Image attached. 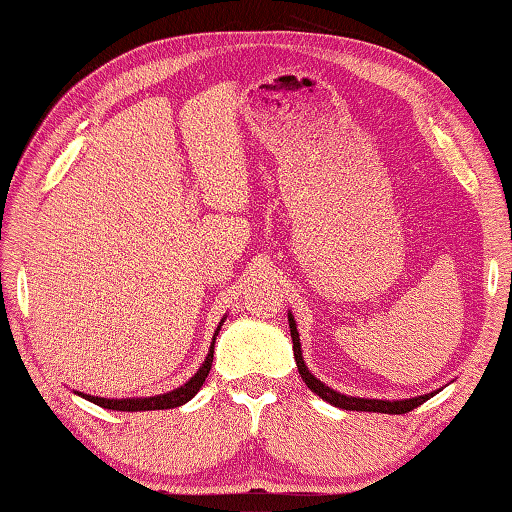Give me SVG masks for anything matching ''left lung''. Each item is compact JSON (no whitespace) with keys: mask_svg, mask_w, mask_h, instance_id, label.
I'll return each instance as SVG.
<instances>
[{"mask_svg":"<svg viewBox=\"0 0 512 512\" xmlns=\"http://www.w3.org/2000/svg\"><path fill=\"white\" fill-rule=\"evenodd\" d=\"M288 329H291V338H293V353H295V362L297 369H300V376L306 383V387L311 389L313 394H318L322 401H327L331 405L340 407V410H351V412H380V414H405L412 412L414 407L423 405L425 401H430L434 394H439V389L423 396H414V398H403V401H380V398H360V396H347L340 394L336 389H331L329 385H324L320 378H315L306 362L302 358V345H300V333H297V324L293 313L288 311Z\"/></svg>","mask_w":512,"mask_h":512,"instance_id":"1","label":"left lung"}]
</instances>
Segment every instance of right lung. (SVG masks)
<instances>
[{
	"label": "right lung",
	"mask_w": 512,
	"mask_h": 512,
	"mask_svg": "<svg viewBox=\"0 0 512 512\" xmlns=\"http://www.w3.org/2000/svg\"><path fill=\"white\" fill-rule=\"evenodd\" d=\"M224 322H226V318H221L215 336H212L208 356H206V360H203V365L199 367L197 374H194L188 383H183L181 387L172 389V392L159 394V396H141V398H100V396H91V394H82V392H76V394L85 398V401H91L100 407H105V410H116V412H152V410H174V407H181L188 403L190 398L197 396L201 385L206 383L210 367H212V356H215V340H217L221 324Z\"/></svg>",
	"instance_id": "right-lung-1"
}]
</instances>
